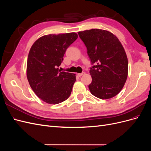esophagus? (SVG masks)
<instances>
[{
	"label": "esophagus",
	"instance_id": "esophagus-1",
	"mask_svg": "<svg viewBox=\"0 0 151 151\" xmlns=\"http://www.w3.org/2000/svg\"><path fill=\"white\" fill-rule=\"evenodd\" d=\"M84 74H85L84 72H83V73H80V74H77V76H78L79 77H81L82 76H83Z\"/></svg>",
	"mask_w": 151,
	"mask_h": 151
}]
</instances>
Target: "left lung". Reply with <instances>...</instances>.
Here are the masks:
<instances>
[{"mask_svg":"<svg viewBox=\"0 0 151 151\" xmlns=\"http://www.w3.org/2000/svg\"><path fill=\"white\" fill-rule=\"evenodd\" d=\"M78 35L93 65L89 70L91 94L102 99L115 96L124 86L129 65L119 40L110 32L99 29L80 31Z\"/></svg>","mask_w":151,"mask_h":151,"instance_id":"1","label":"left lung"}]
</instances>
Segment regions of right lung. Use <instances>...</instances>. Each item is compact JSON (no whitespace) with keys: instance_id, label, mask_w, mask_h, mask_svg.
Wrapping results in <instances>:
<instances>
[{"instance_id":"obj_1","label":"right lung","mask_w":151,"mask_h":151,"mask_svg":"<svg viewBox=\"0 0 151 151\" xmlns=\"http://www.w3.org/2000/svg\"><path fill=\"white\" fill-rule=\"evenodd\" d=\"M76 33L48 35L38 39L29 50L27 78L31 89L48 104H58L69 98L76 74L58 70L66 50L77 40Z\"/></svg>"}]
</instances>
